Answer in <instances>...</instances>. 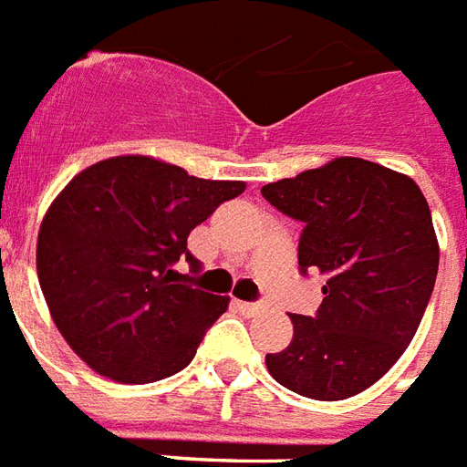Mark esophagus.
Returning <instances> with one entry per match:
<instances>
[{
	"label": "esophagus",
	"instance_id": "1",
	"mask_svg": "<svg viewBox=\"0 0 467 467\" xmlns=\"http://www.w3.org/2000/svg\"><path fill=\"white\" fill-rule=\"evenodd\" d=\"M234 306H236L241 313H246V316H256V313L264 311V306L261 304H248V301H238V298L234 301Z\"/></svg>",
	"mask_w": 467,
	"mask_h": 467
}]
</instances>
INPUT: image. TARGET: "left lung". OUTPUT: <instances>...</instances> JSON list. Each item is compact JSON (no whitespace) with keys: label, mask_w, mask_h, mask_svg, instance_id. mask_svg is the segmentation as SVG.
Returning <instances> with one entry per match:
<instances>
[{"label":"left lung","mask_w":467,"mask_h":467,"mask_svg":"<svg viewBox=\"0 0 467 467\" xmlns=\"http://www.w3.org/2000/svg\"><path fill=\"white\" fill-rule=\"evenodd\" d=\"M264 199L304 221L301 271L326 275L316 316L291 313L294 341L268 353V373L313 400L358 396L410 346L438 275V238L418 183L380 163L338 156Z\"/></svg>","instance_id":"8db88e82"}]
</instances>
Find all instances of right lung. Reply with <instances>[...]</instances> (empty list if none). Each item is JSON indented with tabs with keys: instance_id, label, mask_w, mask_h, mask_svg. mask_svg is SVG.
<instances>
[{
	"instance_id": "add662e5",
	"label": "right lung",
	"mask_w": 467,
	"mask_h": 467,
	"mask_svg": "<svg viewBox=\"0 0 467 467\" xmlns=\"http://www.w3.org/2000/svg\"><path fill=\"white\" fill-rule=\"evenodd\" d=\"M244 182L189 176L154 156L91 163L44 213L36 274L52 321L99 376L154 383L183 370L229 296L183 285L173 264L199 261L186 238Z\"/></svg>"
}]
</instances>
